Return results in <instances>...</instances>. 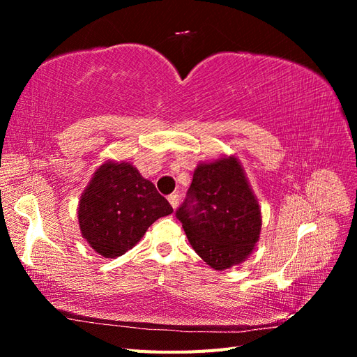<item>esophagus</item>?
Returning <instances> with one entry per match:
<instances>
[{"instance_id":"1","label":"esophagus","mask_w":357,"mask_h":357,"mask_svg":"<svg viewBox=\"0 0 357 357\" xmlns=\"http://www.w3.org/2000/svg\"><path fill=\"white\" fill-rule=\"evenodd\" d=\"M169 202L172 204V207L176 210L178 208V206H179V195L178 193H172L170 196H169Z\"/></svg>"}]
</instances>
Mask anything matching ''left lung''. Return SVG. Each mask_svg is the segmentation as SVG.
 <instances>
[{
    "mask_svg": "<svg viewBox=\"0 0 357 357\" xmlns=\"http://www.w3.org/2000/svg\"><path fill=\"white\" fill-rule=\"evenodd\" d=\"M176 218L195 252L215 270L244 262L262 227L259 202L234 155L198 164Z\"/></svg>",
    "mask_w": 357,
    "mask_h": 357,
    "instance_id": "1",
    "label": "left lung"
}]
</instances>
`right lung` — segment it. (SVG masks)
<instances>
[{"label": "right lung", "mask_w": 357, "mask_h": 357, "mask_svg": "<svg viewBox=\"0 0 357 357\" xmlns=\"http://www.w3.org/2000/svg\"><path fill=\"white\" fill-rule=\"evenodd\" d=\"M172 206L153 183L126 161H105L90 179L78 204L81 236L102 257L133 248L156 219Z\"/></svg>", "instance_id": "add662e5"}]
</instances>
